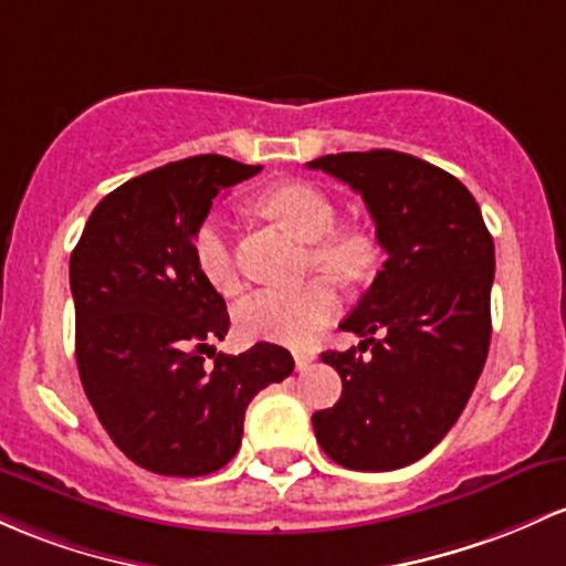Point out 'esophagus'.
<instances>
[{
    "mask_svg": "<svg viewBox=\"0 0 566 566\" xmlns=\"http://www.w3.org/2000/svg\"><path fill=\"white\" fill-rule=\"evenodd\" d=\"M312 359H314V354H312V352L297 349V352H295V368H297V370H306L308 365H312Z\"/></svg>",
    "mask_w": 566,
    "mask_h": 566,
    "instance_id": "obj_1",
    "label": "esophagus"
}]
</instances>
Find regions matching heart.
<instances>
[{
	"mask_svg": "<svg viewBox=\"0 0 566 566\" xmlns=\"http://www.w3.org/2000/svg\"><path fill=\"white\" fill-rule=\"evenodd\" d=\"M258 209L276 226L312 244V263L338 282L354 284L370 276L376 265V241L363 228H333L335 207L331 198L308 182L273 185L260 196ZM192 260L201 276L222 295L239 290L226 226L214 217L203 220L192 235ZM340 306L333 282L312 279L297 290H265L247 297L235 312L239 331L247 338L276 344H306Z\"/></svg>",
	"mask_w": 566,
	"mask_h": 566,
	"instance_id": "b5f03b06",
	"label": "heart"
}]
</instances>
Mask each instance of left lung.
Segmentation results:
<instances>
[{
	"mask_svg": "<svg viewBox=\"0 0 566 566\" xmlns=\"http://www.w3.org/2000/svg\"><path fill=\"white\" fill-rule=\"evenodd\" d=\"M308 169L363 196L387 252L368 293L340 322V331L363 338L359 346L322 352L344 389L333 408L312 416L316 443L349 470L406 468L454 427L486 363L492 233L473 192L413 155H322Z\"/></svg>",
	"mask_w": 566,
	"mask_h": 566,
	"instance_id": "obj_1",
	"label": "left lung"
}]
</instances>
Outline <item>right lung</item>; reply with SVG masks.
<instances>
[{
    "label": "right lung",
    "mask_w": 566,
    "mask_h": 566,
    "mask_svg": "<svg viewBox=\"0 0 566 566\" xmlns=\"http://www.w3.org/2000/svg\"><path fill=\"white\" fill-rule=\"evenodd\" d=\"M260 169L196 155L128 179L98 201L72 252L80 381L117 449L150 473L196 478L231 462L252 397L295 368L265 340L214 354L231 316L192 260L214 198Z\"/></svg>",
    "instance_id": "add662e5"
}]
</instances>
